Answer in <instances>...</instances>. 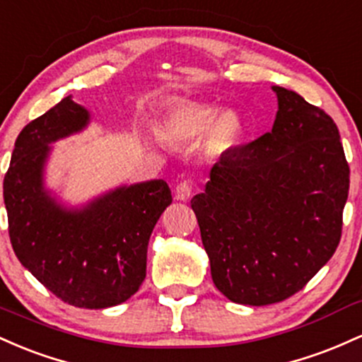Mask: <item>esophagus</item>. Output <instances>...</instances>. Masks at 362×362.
<instances>
[{
  "instance_id": "esophagus-1",
  "label": "esophagus",
  "mask_w": 362,
  "mask_h": 362,
  "mask_svg": "<svg viewBox=\"0 0 362 362\" xmlns=\"http://www.w3.org/2000/svg\"><path fill=\"white\" fill-rule=\"evenodd\" d=\"M174 197H176V200L180 202L188 200V198L192 197V182L181 181L180 185L176 186V189H174Z\"/></svg>"
}]
</instances>
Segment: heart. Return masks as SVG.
I'll list each match as a JSON object with an SVG mask.
<instances>
[{
  "instance_id": "1",
  "label": "heart",
  "mask_w": 362,
  "mask_h": 362,
  "mask_svg": "<svg viewBox=\"0 0 362 362\" xmlns=\"http://www.w3.org/2000/svg\"><path fill=\"white\" fill-rule=\"evenodd\" d=\"M243 119L235 111L193 103L176 104L165 112L160 133L173 141H192L203 135V153L221 157L238 145L243 136Z\"/></svg>"
}]
</instances>
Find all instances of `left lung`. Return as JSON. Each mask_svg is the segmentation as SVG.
<instances>
[{
  "label": "left lung",
  "instance_id": "1",
  "mask_svg": "<svg viewBox=\"0 0 362 362\" xmlns=\"http://www.w3.org/2000/svg\"><path fill=\"white\" fill-rule=\"evenodd\" d=\"M272 90V132L224 153L192 198L215 287L250 306L291 298L334 257L351 176L334 119Z\"/></svg>",
  "mask_w": 362,
  "mask_h": 362
}]
</instances>
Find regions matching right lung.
Returning <instances> with one entry per match:
<instances>
[{
	"label": "right lung",
	"instance_id": "obj_1",
	"mask_svg": "<svg viewBox=\"0 0 362 362\" xmlns=\"http://www.w3.org/2000/svg\"><path fill=\"white\" fill-rule=\"evenodd\" d=\"M90 112L71 95L20 132L3 182L8 233L25 269L61 301L103 310L124 303L147 274L150 234L173 203L164 180L119 186L66 209L44 188L51 144L78 133Z\"/></svg>",
	"mask_w": 362,
	"mask_h": 362
}]
</instances>
